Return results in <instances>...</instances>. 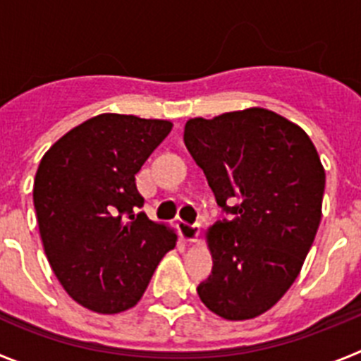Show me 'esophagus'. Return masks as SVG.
<instances>
[{
    "label": "esophagus",
    "instance_id": "esophagus-1",
    "mask_svg": "<svg viewBox=\"0 0 361 361\" xmlns=\"http://www.w3.org/2000/svg\"><path fill=\"white\" fill-rule=\"evenodd\" d=\"M200 233L199 224H183V237L186 238L188 242H195L197 237Z\"/></svg>",
    "mask_w": 361,
    "mask_h": 361
}]
</instances>
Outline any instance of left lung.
<instances>
[{
  "mask_svg": "<svg viewBox=\"0 0 361 361\" xmlns=\"http://www.w3.org/2000/svg\"><path fill=\"white\" fill-rule=\"evenodd\" d=\"M184 142L228 215L209 229L213 269L197 293L219 317L250 320L302 269L320 226L324 166L304 130L264 108L190 119Z\"/></svg>",
  "mask_w": 361,
  "mask_h": 361,
  "instance_id": "1",
  "label": "left lung"
}]
</instances>
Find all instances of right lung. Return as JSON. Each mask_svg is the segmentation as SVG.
Wrapping results in <instances>:
<instances>
[{
	"label": "right lung",
	"mask_w": 361,
	"mask_h": 361,
	"mask_svg": "<svg viewBox=\"0 0 361 361\" xmlns=\"http://www.w3.org/2000/svg\"><path fill=\"white\" fill-rule=\"evenodd\" d=\"M171 123L103 114L63 135L41 159L34 208L50 266L82 307L103 314L141 300L177 235L141 212L137 171Z\"/></svg>",
	"instance_id": "add662e5"
}]
</instances>
